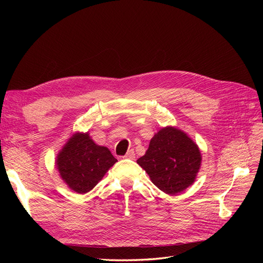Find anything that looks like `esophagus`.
I'll return each instance as SVG.
<instances>
[{
	"mask_svg": "<svg viewBox=\"0 0 263 263\" xmlns=\"http://www.w3.org/2000/svg\"><path fill=\"white\" fill-rule=\"evenodd\" d=\"M123 158H125V159H132V160H134V159H135V153H134V150H129L128 153H127Z\"/></svg>",
	"mask_w": 263,
	"mask_h": 263,
	"instance_id": "obj_1",
	"label": "esophagus"
}]
</instances>
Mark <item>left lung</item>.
Masks as SVG:
<instances>
[{"label": "left lung", "mask_w": 263, "mask_h": 263, "mask_svg": "<svg viewBox=\"0 0 263 263\" xmlns=\"http://www.w3.org/2000/svg\"><path fill=\"white\" fill-rule=\"evenodd\" d=\"M197 145L176 127H164L151 138L146 154L137 163L154 184L164 193L176 195L192 185L201 168Z\"/></svg>", "instance_id": "obj_1"}]
</instances>
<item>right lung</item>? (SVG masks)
<instances>
[{
  "label": "right lung",
  "instance_id": "right-lung-1",
  "mask_svg": "<svg viewBox=\"0 0 263 263\" xmlns=\"http://www.w3.org/2000/svg\"><path fill=\"white\" fill-rule=\"evenodd\" d=\"M117 159L108 148L99 146L89 133H76L57 156V169L66 184L77 193L91 191Z\"/></svg>",
  "mask_w": 263,
  "mask_h": 263
}]
</instances>
